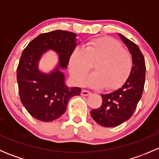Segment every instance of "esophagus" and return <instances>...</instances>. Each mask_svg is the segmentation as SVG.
<instances>
[{
    "label": "esophagus",
    "instance_id": "1",
    "mask_svg": "<svg viewBox=\"0 0 159 159\" xmlns=\"http://www.w3.org/2000/svg\"><path fill=\"white\" fill-rule=\"evenodd\" d=\"M81 95H82V96H89V95H90V94H91V91H88V90L84 89V90H82V91H81Z\"/></svg>",
    "mask_w": 159,
    "mask_h": 159
}]
</instances>
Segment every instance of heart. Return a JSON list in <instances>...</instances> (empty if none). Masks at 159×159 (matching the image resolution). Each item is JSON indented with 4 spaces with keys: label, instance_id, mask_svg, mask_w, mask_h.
Listing matches in <instances>:
<instances>
[{
    "label": "heart",
    "instance_id": "heart-1",
    "mask_svg": "<svg viewBox=\"0 0 159 159\" xmlns=\"http://www.w3.org/2000/svg\"><path fill=\"white\" fill-rule=\"evenodd\" d=\"M95 71L88 78L92 88L105 87L108 91L122 85L131 74L133 60L131 54L115 40L100 38L91 40L84 47L76 48L69 58L70 73L78 84H82L89 72Z\"/></svg>",
    "mask_w": 159,
    "mask_h": 159
}]
</instances>
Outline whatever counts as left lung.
I'll list each match as a JSON object with an SVG mask.
<instances>
[{
	"instance_id": "left-lung-1",
	"label": "left lung",
	"mask_w": 159,
	"mask_h": 159,
	"mask_svg": "<svg viewBox=\"0 0 159 159\" xmlns=\"http://www.w3.org/2000/svg\"><path fill=\"white\" fill-rule=\"evenodd\" d=\"M119 36L132 56V70L122 87L109 94H102V106L91 111L93 119L107 128L119 125L132 116L142 98L145 81L146 68L143 54L134 42L121 34Z\"/></svg>"
}]
</instances>
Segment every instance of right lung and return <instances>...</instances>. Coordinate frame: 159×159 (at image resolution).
Returning <instances> with one entry per match:
<instances>
[{
    "instance_id": "obj_1",
    "label": "right lung",
    "mask_w": 159,
    "mask_h": 159,
    "mask_svg": "<svg viewBox=\"0 0 159 159\" xmlns=\"http://www.w3.org/2000/svg\"><path fill=\"white\" fill-rule=\"evenodd\" d=\"M75 33L61 30L41 34L24 49L17 68L20 102L29 114L41 121H52L61 116L68 101L80 95V88H68L65 76L57 68L50 74L38 70V61L48 49L59 54V68H66L77 45Z\"/></svg>"
}]
</instances>
